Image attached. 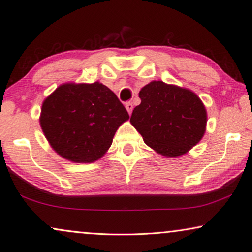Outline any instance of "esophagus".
<instances>
[{"label":"esophagus","instance_id":"1","mask_svg":"<svg viewBox=\"0 0 252 252\" xmlns=\"http://www.w3.org/2000/svg\"><path fill=\"white\" fill-rule=\"evenodd\" d=\"M125 107H126L127 112L129 113V114H131V112H132V108H134V106H132V103H130V102H127V103L125 104Z\"/></svg>","mask_w":252,"mask_h":252}]
</instances>
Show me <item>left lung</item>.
I'll use <instances>...</instances> for the list:
<instances>
[{"instance_id":"left-lung-1","label":"left lung","mask_w":252,"mask_h":252,"mask_svg":"<svg viewBox=\"0 0 252 252\" xmlns=\"http://www.w3.org/2000/svg\"><path fill=\"white\" fill-rule=\"evenodd\" d=\"M141 103L130 123L145 144L165 157L187 154L202 139L207 115L204 104L188 89L153 81L140 90Z\"/></svg>"}]
</instances>
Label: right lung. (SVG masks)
<instances>
[{"instance_id":"right-lung-1","label":"right lung","mask_w":252,"mask_h":252,"mask_svg":"<svg viewBox=\"0 0 252 252\" xmlns=\"http://www.w3.org/2000/svg\"><path fill=\"white\" fill-rule=\"evenodd\" d=\"M129 115L105 85L64 83L42 103L40 126L57 154L72 162H94L106 153Z\"/></svg>"}]
</instances>
